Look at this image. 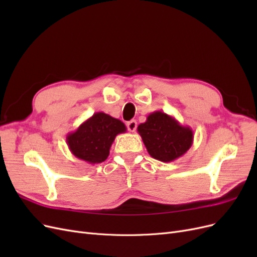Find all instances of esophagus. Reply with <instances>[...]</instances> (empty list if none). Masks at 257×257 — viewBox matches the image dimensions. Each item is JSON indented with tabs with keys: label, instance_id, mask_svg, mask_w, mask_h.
<instances>
[{
	"label": "esophagus",
	"instance_id": "obj_1",
	"mask_svg": "<svg viewBox=\"0 0 257 257\" xmlns=\"http://www.w3.org/2000/svg\"><path fill=\"white\" fill-rule=\"evenodd\" d=\"M126 126H127V130L130 132H135L136 128H137V122L136 120H131L126 123Z\"/></svg>",
	"mask_w": 257,
	"mask_h": 257
}]
</instances>
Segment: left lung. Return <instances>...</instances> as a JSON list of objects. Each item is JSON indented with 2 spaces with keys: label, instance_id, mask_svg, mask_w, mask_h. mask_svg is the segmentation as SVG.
I'll use <instances>...</instances> for the list:
<instances>
[{
  "label": "left lung",
  "instance_id": "1",
  "mask_svg": "<svg viewBox=\"0 0 257 257\" xmlns=\"http://www.w3.org/2000/svg\"><path fill=\"white\" fill-rule=\"evenodd\" d=\"M146 149L151 157L161 162H173L193 145V131L190 126L180 124L175 116L164 111H153L147 120L137 127Z\"/></svg>",
  "mask_w": 257,
  "mask_h": 257
}]
</instances>
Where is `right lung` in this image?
<instances>
[{
	"mask_svg": "<svg viewBox=\"0 0 257 257\" xmlns=\"http://www.w3.org/2000/svg\"><path fill=\"white\" fill-rule=\"evenodd\" d=\"M125 132L126 126L121 120L98 111L68 133L66 144L77 159L98 164L108 158L115 136Z\"/></svg>",
	"mask_w": 257,
	"mask_h": 257,
	"instance_id": "add662e5",
	"label": "right lung"
}]
</instances>
